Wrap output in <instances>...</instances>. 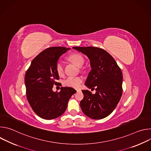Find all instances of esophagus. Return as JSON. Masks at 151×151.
<instances>
[{
    "label": "esophagus",
    "instance_id": "34e87169",
    "mask_svg": "<svg viewBox=\"0 0 151 151\" xmlns=\"http://www.w3.org/2000/svg\"><path fill=\"white\" fill-rule=\"evenodd\" d=\"M76 91L77 92H79V91H81V90H76Z\"/></svg>",
    "mask_w": 151,
    "mask_h": 151
}]
</instances>
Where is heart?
<instances>
[{"label":"heart","mask_w":151,"mask_h":151,"mask_svg":"<svg viewBox=\"0 0 151 151\" xmlns=\"http://www.w3.org/2000/svg\"><path fill=\"white\" fill-rule=\"evenodd\" d=\"M69 60L74 63L78 67H81L84 62L83 57L78 53H75L70 55L69 57ZM55 70L57 74L60 76L63 75L64 73V68L61 61H58L55 64ZM82 78L79 76L73 77L69 76L64 80L63 83L64 85L68 86L69 87H72L74 88H79L82 83Z\"/></svg>","instance_id":"1"}]
</instances>
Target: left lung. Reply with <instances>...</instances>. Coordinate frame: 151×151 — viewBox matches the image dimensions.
Segmentation results:
<instances>
[{
	"instance_id": "left-lung-1",
	"label": "left lung",
	"mask_w": 151,
	"mask_h": 151,
	"mask_svg": "<svg viewBox=\"0 0 151 151\" xmlns=\"http://www.w3.org/2000/svg\"><path fill=\"white\" fill-rule=\"evenodd\" d=\"M87 55L91 70L85 85L96 93L82 90L80 102L83 113L94 119H103L115 109L122 93V73L115 59L105 50L93 47H73Z\"/></svg>"
}]
</instances>
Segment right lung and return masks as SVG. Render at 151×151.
I'll use <instances>...</instances> for the list:
<instances>
[{
	"label": "right lung",
	"instance_id": "add662e5",
	"mask_svg": "<svg viewBox=\"0 0 151 151\" xmlns=\"http://www.w3.org/2000/svg\"><path fill=\"white\" fill-rule=\"evenodd\" d=\"M70 48L54 47L39 53L32 61L25 75L27 100L33 111L45 119H55L66 110L68 101L76 91L70 87H61L54 92V85L59 82L55 64L60 57Z\"/></svg>",
	"mask_w": 151,
	"mask_h": 151
}]
</instances>
